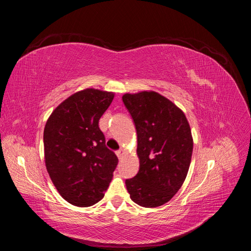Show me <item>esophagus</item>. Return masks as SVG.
Instances as JSON below:
<instances>
[{
    "instance_id": "esophagus-1",
    "label": "esophagus",
    "mask_w": 251,
    "mask_h": 251,
    "mask_svg": "<svg viewBox=\"0 0 251 251\" xmlns=\"http://www.w3.org/2000/svg\"><path fill=\"white\" fill-rule=\"evenodd\" d=\"M125 154H126V151H125V150H124V149H120L119 151H116V155H117V157H118L119 159L123 158Z\"/></svg>"
}]
</instances>
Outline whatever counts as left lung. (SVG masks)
<instances>
[{
	"label": "left lung",
	"mask_w": 251,
	"mask_h": 251,
	"mask_svg": "<svg viewBox=\"0 0 251 251\" xmlns=\"http://www.w3.org/2000/svg\"><path fill=\"white\" fill-rule=\"evenodd\" d=\"M137 131L139 172L126 180L131 199L142 207L161 206L187 176L193 136L185 114L155 91L123 95Z\"/></svg>",
	"instance_id": "left-lung-1"
}]
</instances>
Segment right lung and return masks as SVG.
<instances>
[{
	"label": "right lung",
	"instance_id": "right-lung-1",
	"mask_svg": "<svg viewBox=\"0 0 251 251\" xmlns=\"http://www.w3.org/2000/svg\"><path fill=\"white\" fill-rule=\"evenodd\" d=\"M115 93L88 88L51 113L44 130L45 163L63 198L78 207L100 201L118 163L98 123Z\"/></svg>",
	"mask_w": 251,
	"mask_h": 251
}]
</instances>
